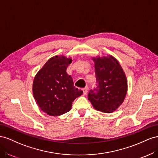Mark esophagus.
Listing matches in <instances>:
<instances>
[{"mask_svg":"<svg viewBox=\"0 0 158 158\" xmlns=\"http://www.w3.org/2000/svg\"><path fill=\"white\" fill-rule=\"evenodd\" d=\"M83 92L84 94H87L88 92V88L87 87H85L83 89Z\"/></svg>","mask_w":158,"mask_h":158,"instance_id":"esophagus-1","label":"esophagus"}]
</instances>
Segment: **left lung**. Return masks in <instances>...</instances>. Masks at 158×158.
<instances>
[{"mask_svg":"<svg viewBox=\"0 0 158 158\" xmlns=\"http://www.w3.org/2000/svg\"><path fill=\"white\" fill-rule=\"evenodd\" d=\"M96 85L88 94V99L97 110L106 113L122 105L127 92V80L118 61L112 56L93 58Z\"/></svg>","mask_w":158,"mask_h":158,"instance_id":"1","label":"left lung"}]
</instances>
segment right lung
Listing matches in <instances>:
<instances>
[{
	"instance_id": "add662e5",
	"label": "right lung",
	"mask_w": 158,
	"mask_h": 158,
	"mask_svg": "<svg viewBox=\"0 0 158 158\" xmlns=\"http://www.w3.org/2000/svg\"><path fill=\"white\" fill-rule=\"evenodd\" d=\"M72 60L56 56L50 58L35 75L33 94L37 105L44 112L53 116L69 111L72 102L83 94L75 88L73 79L67 73Z\"/></svg>"
}]
</instances>
